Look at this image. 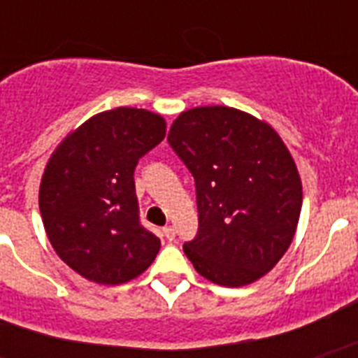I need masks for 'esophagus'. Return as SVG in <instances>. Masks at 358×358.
<instances>
[{
	"mask_svg": "<svg viewBox=\"0 0 358 358\" xmlns=\"http://www.w3.org/2000/svg\"><path fill=\"white\" fill-rule=\"evenodd\" d=\"M163 236L169 239V241H173L174 236H176V232H174V227H171V224H167L165 229H163Z\"/></svg>",
	"mask_w": 358,
	"mask_h": 358,
	"instance_id": "1",
	"label": "esophagus"
}]
</instances>
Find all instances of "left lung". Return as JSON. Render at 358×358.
<instances>
[{
    "mask_svg": "<svg viewBox=\"0 0 358 358\" xmlns=\"http://www.w3.org/2000/svg\"><path fill=\"white\" fill-rule=\"evenodd\" d=\"M169 145L195 178L199 232L184 252L202 277L238 288L277 266L294 239L303 185L282 139L224 106L184 111Z\"/></svg>",
    "mask_w": 358,
    "mask_h": 358,
    "instance_id": "obj_1",
    "label": "left lung"
}]
</instances>
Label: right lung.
Listing matches in <instances>:
<instances>
[{"label":"right lung","instance_id":"right-lung-1","mask_svg":"<svg viewBox=\"0 0 358 358\" xmlns=\"http://www.w3.org/2000/svg\"><path fill=\"white\" fill-rule=\"evenodd\" d=\"M167 124L146 109L103 111L74 129L50 157L38 206L59 258L87 280L139 277L162 241L139 219L134 171L159 145Z\"/></svg>","mask_w":358,"mask_h":358}]
</instances>
